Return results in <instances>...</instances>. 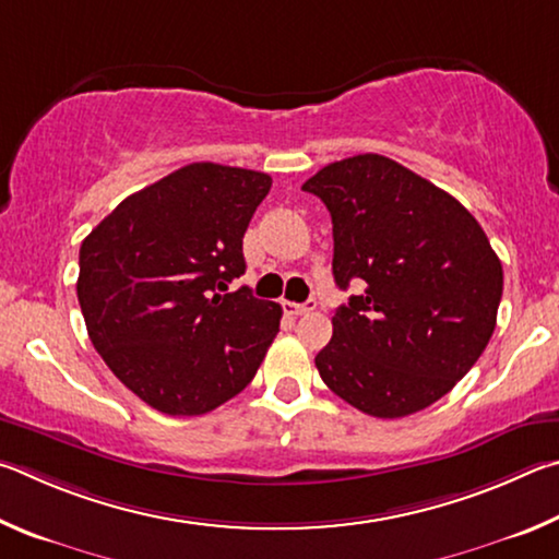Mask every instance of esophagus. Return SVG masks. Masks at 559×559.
Instances as JSON below:
<instances>
[{"mask_svg": "<svg viewBox=\"0 0 559 559\" xmlns=\"http://www.w3.org/2000/svg\"><path fill=\"white\" fill-rule=\"evenodd\" d=\"M282 307H285V311H289V314L301 317V314H309V311L317 309V299H309L307 305H295V301H282Z\"/></svg>", "mask_w": 559, "mask_h": 559, "instance_id": "esophagus-1", "label": "esophagus"}]
</instances>
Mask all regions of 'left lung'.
I'll return each mask as SVG.
<instances>
[{"label":"left lung","instance_id":"obj_1","mask_svg":"<svg viewBox=\"0 0 559 559\" xmlns=\"http://www.w3.org/2000/svg\"><path fill=\"white\" fill-rule=\"evenodd\" d=\"M334 223V280L364 285L319 350L324 383L360 413L407 417L437 403L484 354L503 267L454 195L388 156L358 154L301 186Z\"/></svg>","mask_w":559,"mask_h":559}]
</instances>
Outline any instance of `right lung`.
Listing matches in <instances>:
<instances>
[{
    "mask_svg": "<svg viewBox=\"0 0 559 559\" xmlns=\"http://www.w3.org/2000/svg\"><path fill=\"white\" fill-rule=\"evenodd\" d=\"M270 186L267 174L238 166H181L127 195L81 245L75 289L87 336L164 415L228 403L277 336L280 305L228 289L245 272L242 235Z\"/></svg>",
    "mask_w": 559,
    "mask_h": 559,
    "instance_id": "right-lung-1",
    "label": "right lung"
}]
</instances>
